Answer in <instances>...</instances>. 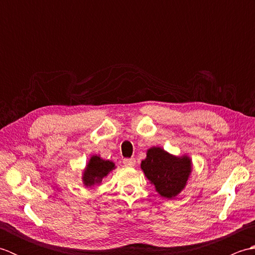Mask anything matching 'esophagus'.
Listing matches in <instances>:
<instances>
[{
    "mask_svg": "<svg viewBox=\"0 0 255 255\" xmlns=\"http://www.w3.org/2000/svg\"><path fill=\"white\" fill-rule=\"evenodd\" d=\"M123 163L126 166H133L134 164H136V160H134L133 158H126L123 160Z\"/></svg>",
    "mask_w": 255,
    "mask_h": 255,
    "instance_id": "esophagus-1",
    "label": "esophagus"
}]
</instances>
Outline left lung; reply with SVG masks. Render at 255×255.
Here are the masks:
<instances>
[{"instance_id":"obj_1","label":"left lung","mask_w":255,"mask_h":255,"mask_svg":"<svg viewBox=\"0 0 255 255\" xmlns=\"http://www.w3.org/2000/svg\"><path fill=\"white\" fill-rule=\"evenodd\" d=\"M141 169L162 197L173 198L185 187L192 172L188 156H174L159 147L150 148Z\"/></svg>"}]
</instances>
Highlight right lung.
Returning a JSON list of instances; mask_svg holds the SVG:
<instances>
[{
    "label": "right lung",
    "mask_w": 255,
    "mask_h": 255,
    "mask_svg": "<svg viewBox=\"0 0 255 255\" xmlns=\"http://www.w3.org/2000/svg\"><path fill=\"white\" fill-rule=\"evenodd\" d=\"M113 169H115V164L112 161L103 160L100 156L93 155L90 159L88 165L83 174V183L85 186L91 187L95 184H100L103 178L107 176Z\"/></svg>",
    "instance_id": "obj_1"
}]
</instances>
